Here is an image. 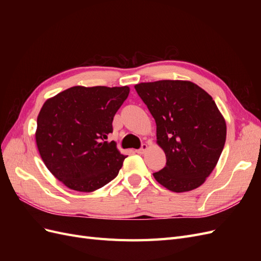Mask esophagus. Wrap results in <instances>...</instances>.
<instances>
[{
    "label": "esophagus",
    "mask_w": 261,
    "mask_h": 261,
    "mask_svg": "<svg viewBox=\"0 0 261 261\" xmlns=\"http://www.w3.org/2000/svg\"><path fill=\"white\" fill-rule=\"evenodd\" d=\"M147 149H148V145L143 144V146H141V148H140V149L136 150V152H137V153H139V154H144V153L146 152V150H147Z\"/></svg>",
    "instance_id": "esophagus-1"
}]
</instances>
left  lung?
<instances>
[{
    "label": "left lung",
    "mask_w": 261,
    "mask_h": 261,
    "mask_svg": "<svg viewBox=\"0 0 261 261\" xmlns=\"http://www.w3.org/2000/svg\"><path fill=\"white\" fill-rule=\"evenodd\" d=\"M156 124V144L167 164L153 173L158 183L174 193L199 187L211 174L226 138L223 115L208 92L188 81L135 85Z\"/></svg>",
    "instance_id": "obj_1"
}]
</instances>
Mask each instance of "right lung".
<instances>
[{"label":"right lung","instance_id":"right-lung-1","mask_svg":"<svg viewBox=\"0 0 261 261\" xmlns=\"http://www.w3.org/2000/svg\"><path fill=\"white\" fill-rule=\"evenodd\" d=\"M128 93L127 86H75L44 102L37 118V147L45 167L66 187L90 193L118 174L126 155L106 139Z\"/></svg>","mask_w":261,"mask_h":261}]
</instances>
